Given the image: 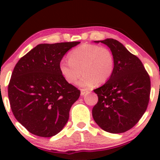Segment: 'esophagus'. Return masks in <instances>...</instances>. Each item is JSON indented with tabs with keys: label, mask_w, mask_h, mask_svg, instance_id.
<instances>
[{
	"label": "esophagus",
	"mask_w": 160,
	"mask_h": 160,
	"mask_svg": "<svg viewBox=\"0 0 160 160\" xmlns=\"http://www.w3.org/2000/svg\"><path fill=\"white\" fill-rule=\"evenodd\" d=\"M87 90H85V89H81V96H83L85 95V93H87Z\"/></svg>",
	"instance_id": "obj_1"
}]
</instances>
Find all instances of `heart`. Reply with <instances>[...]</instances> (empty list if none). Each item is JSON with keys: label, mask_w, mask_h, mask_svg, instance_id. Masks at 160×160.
<instances>
[{"label": "heart", "mask_w": 160, "mask_h": 160, "mask_svg": "<svg viewBox=\"0 0 160 160\" xmlns=\"http://www.w3.org/2000/svg\"><path fill=\"white\" fill-rule=\"evenodd\" d=\"M69 61L62 60L59 69L69 84H74L82 73L77 84L90 88L98 83L102 84L110 79L114 70V57L108 48L86 43L70 52Z\"/></svg>", "instance_id": "heart-1"}]
</instances>
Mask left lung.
<instances>
[{"instance_id":"obj_1","label":"left lung","mask_w":160,"mask_h":160,"mask_svg":"<svg viewBox=\"0 0 160 160\" xmlns=\"http://www.w3.org/2000/svg\"><path fill=\"white\" fill-rule=\"evenodd\" d=\"M110 48L114 70L110 79L94 89L98 97L92 108L98 125L111 133L124 132L136 124L147 108L150 77L138 58L115 39L95 41Z\"/></svg>"}]
</instances>
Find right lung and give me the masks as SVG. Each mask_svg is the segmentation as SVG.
I'll return each mask as SVG.
<instances>
[{"instance_id":"obj_1","label":"right lung","mask_w":160,"mask_h":160,"mask_svg":"<svg viewBox=\"0 0 160 160\" xmlns=\"http://www.w3.org/2000/svg\"><path fill=\"white\" fill-rule=\"evenodd\" d=\"M78 43H41L15 65L8 87L11 108L17 121L32 134L49 138L66 124L80 90L63 78L59 64Z\"/></svg>"}]
</instances>
